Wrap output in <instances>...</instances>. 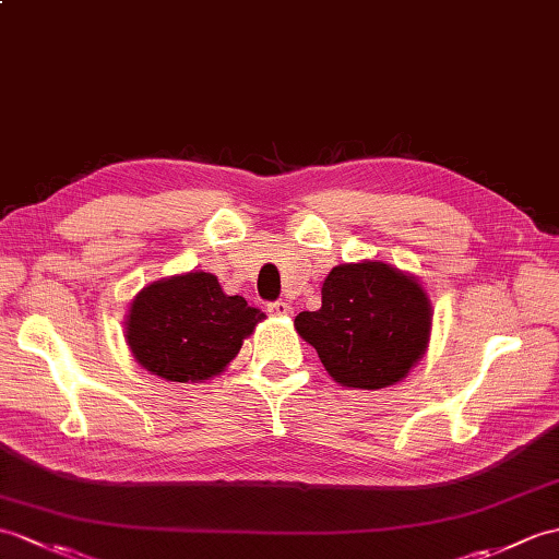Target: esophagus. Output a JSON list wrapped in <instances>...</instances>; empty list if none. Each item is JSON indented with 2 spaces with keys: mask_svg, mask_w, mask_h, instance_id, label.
Segmentation results:
<instances>
[{
  "mask_svg": "<svg viewBox=\"0 0 559 559\" xmlns=\"http://www.w3.org/2000/svg\"><path fill=\"white\" fill-rule=\"evenodd\" d=\"M269 311H271V314H274V317H290V314H293V307H290L288 302H285V300H278V302H271V305H269Z\"/></svg>",
  "mask_w": 559,
  "mask_h": 559,
  "instance_id": "34e87169",
  "label": "esophagus"
}]
</instances>
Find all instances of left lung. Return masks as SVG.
<instances>
[{"instance_id": "8db88e82", "label": "left lung", "mask_w": 559, "mask_h": 559, "mask_svg": "<svg viewBox=\"0 0 559 559\" xmlns=\"http://www.w3.org/2000/svg\"><path fill=\"white\" fill-rule=\"evenodd\" d=\"M431 319V300L417 278L383 262H359L331 269L321 309L300 311L295 329L333 381L379 391L405 379L424 357Z\"/></svg>"}]
</instances>
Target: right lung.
<instances>
[{
    "instance_id": "add662e5",
    "label": "right lung",
    "mask_w": 559,
    "mask_h": 559,
    "mask_svg": "<svg viewBox=\"0 0 559 559\" xmlns=\"http://www.w3.org/2000/svg\"><path fill=\"white\" fill-rule=\"evenodd\" d=\"M264 311L226 295L214 274L190 271L142 288L126 317V343L140 367L176 383H202L240 353Z\"/></svg>"
}]
</instances>
